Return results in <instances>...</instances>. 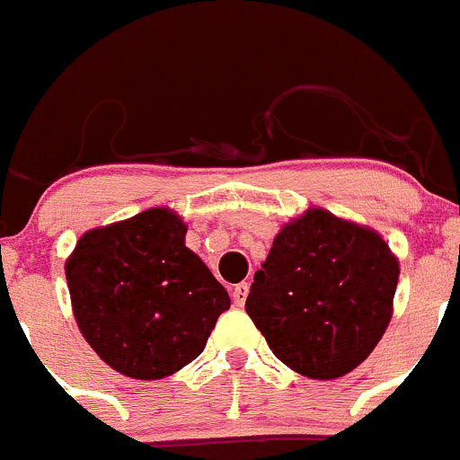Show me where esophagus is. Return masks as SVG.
Returning <instances> with one entry per match:
<instances>
[{
    "instance_id": "1",
    "label": "esophagus",
    "mask_w": 460,
    "mask_h": 460,
    "mask_svg": "<svg viewBox=\"0 0 460 460\" xmlns=\"http://www.w3.org/2000/svg\"><path fill=\"white\" fill-rule=\"evenodd\" d=\"M246 296H249V283H237V286H234V290H233L234 306H243Z\"/></svg>"
}]
</instances>
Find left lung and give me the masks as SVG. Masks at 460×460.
Returning <instances> with one entry per match:
<instances>
[{"mask_svg":"<svg viewBox=\"0 0 460 460\" xmlns=\"http://www.w3.org/2000/svg\"><path fill=\"white\" fill-rule=\"evenodd\" d=\"M398 274V258L377 230L308 207L274 237L246 313L288 368L336 380L387 332Z\"/></svg>","mask_w":460,"mask_h":460,"instance_id":"obj_1","label":"left lung"}]
</instances>
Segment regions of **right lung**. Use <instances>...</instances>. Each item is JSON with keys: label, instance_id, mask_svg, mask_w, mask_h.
Masks as SVG:
<instances>
[{"label": "right lung", "instance_id": "right-lung-1", "mask_svg": "<svg viewBox=\"0 0 460 460\" xmlns=\"http://www.w3.org/2000/svg\"><path fill=\"white\" fill-rule=\"evenodd\" d=\"M64 271L80 334L110 368L136 380H161L190 364L230 308L170 207L87 230Z\"/></svg>", "mask_w": 460, "mask_h": 460}]
</instances>
